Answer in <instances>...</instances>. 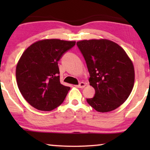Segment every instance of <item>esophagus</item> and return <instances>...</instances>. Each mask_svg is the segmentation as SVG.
Here are the masks:
<instances>
[{
    "mask_svg": "<svg viewBox=\"0 0 150 150\" xmlns=\"http://www.w3.org/2000/svg\"><path fill=\"white\" fill-rule=\"evenodd\" d=\"M86 86V84L85 83H83V82H82L79 84V85H76V87H78V88H84Z\"/></svg>",
    "mask_w": 150,
    "mask_h": 150,
    "instance_id": "1",
    "label": "esophagus"
}]
</instances>
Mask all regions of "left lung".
Instances as JSON below:
<instances>
[{"label":"left lung","mask_w":150,"mask_h":150,"mask_svg":"<svg viewBox=\"0 0 150 150\" xmlns=\"http://www.w3.org/2000/svg\"><path fill=\"white\" fill-rule=\"evenodd\" d=\"M87 63L95 96L87 102L100 112L112 111L128 99L134 83L133 63L124 49L106 40L77 42Z\"/></svg>","instance_id":"left-lung-1"}]
</instances>
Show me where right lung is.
Instances as JSON below:
<instances>
[{"label":"right lung","mask_w":150,"mask_h":150,"mask_svg":"<svg viewBox=\"0 0 150 150\" xmlns=\"http://www.w3.org/2000/svg\"><path fill=\"white\" fill-rule=\"evenodd\" d=\"M74 41L58 39L39 40L22 53L16 76L20 93L36 109L50 111L64 101L70 87L61 85L58 61Z\"/></svg>","instance_id":"add662e5"}]
</instances>
